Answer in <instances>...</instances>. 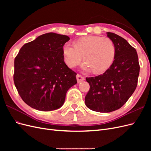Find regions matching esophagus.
Returning <instances> with one entry per match:
<instances>
[{"label":"esophagus","mask_w":151,"mask_h":151,"mask_svg":"<svg viewBox=\"0 0 151 151\" xmlns=\"http://www.w3.org/2000/svg\"><path fill=\"white\" fill-rule=\"evenodd\" d=\"M76 77H77V83H81V82H82V81H84V80H85L84 77L82 76L79 75V74H77V76H76Z\"/></svg>","instance_id":"esophagus-1"}]
</instances>
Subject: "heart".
I'll list each match as a JSON object with an SVG mask.
<instances>
[{
    "mask_svg": "<svg viewBox=\"0 0 151 151\" xmlns=\"http://www.w3.org/2000/svg\"><path fill=\"white\" fill-rule=\"evenodd\" d=\"M62 52L68 67L77 66L83 56L86 61L81 65L82 69L86 72L94 70L96 74H99L112 65L116 55V47L108 38L86 36L77 40L74 44L65 43Z\"/></svg>",
    "mask_w": 151,
    "mask_h": 151,
    "instance_id": "obj_1",
    "label": "heart"
}]
</instances>
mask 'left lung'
<instances>
[{
  "instance_id": "8db88e82",
  "label": "left lung",
  "mask_w": 151,
  "mask_h": 151,
  "mask_svg": "<svg viewBox=\"0 0 151 151\" xmlns=\"http://www.w3.org/2000/svg\"><path fill=\"white\" fill-rule=\"evenodd\" d=\"M106 34L115 45V60L103 74L86 77L90 89L85 104L100 113L115 111L127 101L136 89L140 71L136 50L121 36L110 32Z\"/></svg>"
}]
</instances>
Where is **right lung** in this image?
I'll return each mask as SVG.
<instances>
[{
    "mask_svg": "<svg viewBox=\"0 0 151 151\" xmlns=\"http://www.w3.org/2000/svg\"><path fill=\"white\" fill-rule=\"evenodd\" d=\"M66 35L48 33L24 44L14 60V82L22 99L31 108L48 111L60 108L67 91L77 84V74L64 62Z\"/></svg>",
    "mask_w": 151,
    "mask_h": 151,
    "instance_id": "1",
    "label": "right lung"
}]
</instances>
